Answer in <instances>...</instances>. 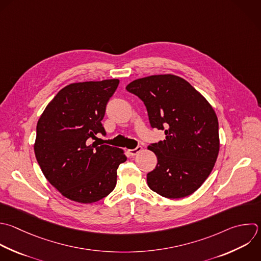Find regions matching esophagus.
Instances as JSON below:
<instances>
[{"label":"esophagus","mask_w":261,"mask_h":261,"mask_svg":"<svg viewBox=\"0 0 261 261\" xmlns=\"http://www.w3.org/2000/svg\"><path fill=\"white\" fill-rule=\"evenodd\" d=\"M141 150H142V147H141V146H138V147L135 148V149H129V150H127V152H128L132 156H134V155H137Z\"/></svg>","instance_id":"obj_1"}]
</instances>
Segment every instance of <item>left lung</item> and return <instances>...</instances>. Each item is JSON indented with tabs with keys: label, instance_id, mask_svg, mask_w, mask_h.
<instances>
[{
	"label": "left lung",
	"instance_id": "obj_1",
	"mask_svg": "<svg viewBox=\"0 0 261 261\" xmlns=\"http://www.w3.org/2000/svg\"><path fill=\"white\" fill-rule=\"evenodd\" d=\"M125 89L144 102L151 126L165 134V140L148 146L158 161L147 174L149 188L169 199L193 194L209 176L219 152L218 120L212 106L173 74L139 79Z\"/></svg>",
	"mask_w": 261,
	"mask_h": 261
}]
</instances>
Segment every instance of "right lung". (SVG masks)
<instances>
[{
    "mask_svg": "<svg viewBox=\"0 0 261 261\" xmlns=\"http://www.w3.org/2000/svg\"><path fill=\"white\" fill-rule=\"evenodd\" d=\"M119 80L74 83L58 92L37 124L35 154L49 182L64 197L94 203L116 186L117 168L126 160L123 150L90 139L105 136L106 105Z\"/></svg>",
    "mask_w": 261,
    "mask_h": 261,
    "instance_id": "1",
    "label": "right lung"
}]
</instances>
